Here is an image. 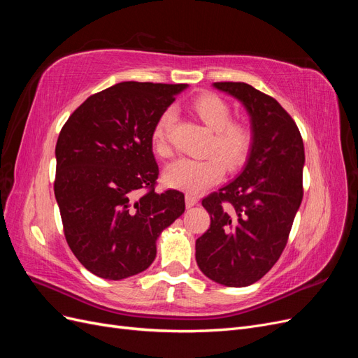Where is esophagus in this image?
<instances>
[{"label":"esophagus","mask_w":358,"mask_h":358,"mask_svg":"<svg viewBox=\"0 0 358 358\" xmlns=\"http://www.w3.org/2000/svg\"><path fill=\"white\" fill-rule=\"evenodd\" d=\"M197 203H199V199L196 196H192V194H187V196H185L187 208H192V206H196Z\"/></svg>","instance_id":"obj_1"}]
</instances>
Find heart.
<instances>
[{
  "mask_svg": "<svg viewBox=\"0 0 358 358\" xmlns=\"http://www.w3.org/2000/svg\"><path fill=\"white\" fill-rule=\"evenodd\" d=\"M189 109L212 131V138L206 148L209 157L173 161L164 169L162 180L171 188L197 194L221 180L224 166L233 171L245 164L254 145V131L245 122L231 121L229 103L216 94L204 92L196 96ZM175 121V112L167 109L159 115L154 125L152 148L162 158L170 157L173 152L170 134Z\"/></svg>",
  "mask_w": 358,
  "mask_h": 358,
  "instance_id": "obj_1",
  "label": "heart"
}]
</instances>
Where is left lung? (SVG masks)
I'll use <instances>...</instances> for the list:
<instances>
[{"label":"left lung","mask_w":358,"mask_h":358,"mask_svg":"<svg viewBox=\"0 0 358 358\" xmlns=\"http://www.w3.org/2000/svg\"><path fill=\"white\" fill-rule=\"evenodd\" d=\"M251 117L254 145L242 173L203 199L210 227L196 241L201 272L225 287L262 279L282 254L303 199L305 146L275 99L243 82H216Z\"/></svg>","instance_id":"1"}]
</instances>
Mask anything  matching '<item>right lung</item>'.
<instances>
[{
  "label": "right lung",
  "mask_w": 358,
  "mask_h": 358,
  "mask_svg": "<svg viewBox=\"0 0 358 358\" xmlns=\"http://www.w3.org/2000/svg\"><path fill=\"white\" fill-rule=\"evenodd\" d=\"M185 83L122 82L86 99L64 124L55 197L66 241L91 273L119 280L146 270L185 196L155 191L152 129ZM147 192L138 197V189Z\"/></svg>",
  "instance_id": "1"
}]
</instances>
